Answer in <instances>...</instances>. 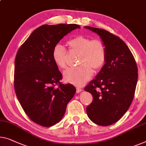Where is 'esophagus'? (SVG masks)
I'll return each mask as SVG.
<instances>
[{
    "label": "esophagus",
    "mask_w": 146,
    "mask_h": 146,
    "mask_svg": "<svg viewBox=\"0 0 146 146\" xmlns=\"http://www.w3.org/2000/svg\"><path fill=\"white\" fill-rule=\"evenodd\" d=\"M82 89L80 88H77V93H80V92H82Z\"/></svg>",
    "instance_id": "obj_1"
}]
</instances>
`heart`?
Returning a JSON list of instances; mask_svg holds the SVG:
<instances>
[{
    "instance_id": "obj_1",
    "label": "heart",
    "mask_w": 146,
    "mask_h": 146,
    "mask_svg": "<svg viewBox=\"0 0 146 146\" xmlns=\"http://www.w3.org/2000/svg\"><path fill=\"white\" fill-rule=\"evenodd\" d=\"M67 45L72 50L80 53V66L69 68L64 71V78L66 82L80 86L90 79L93 70H100L106 61V48L100 40L90 38L79 35L67 41ZM67 50L61 44L54 46L52 50V59L56 66L61 69L66 67Z\"/></svg>"
}]
</instances>
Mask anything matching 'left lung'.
<instances>
[{
	"mask_svg": "<svg viewBox=\"0 0 146 146\" xmlns=\"http://www.w3.org/2000/svg\"><path fill=\"white\" fill-rule=\"evenodd\" d=\"M98 35L106 48V61L101 70L84 90L92 95L86 108L93 123L109 126L118 121L129 110L138 80V67L128 46L108 31L86 26Z\"/></svg>",
	"mask_w": 146,
	"mask_h": 146,
	"instance_id": "obj_1",
	"label": "left lung"
}]
</instances>
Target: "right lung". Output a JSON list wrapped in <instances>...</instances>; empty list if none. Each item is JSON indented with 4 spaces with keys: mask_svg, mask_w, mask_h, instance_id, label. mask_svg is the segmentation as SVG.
Listing matches in <instances>:
<instances>
[{
    "mask_svg": "<svg viewBox=\"0 0 146 146\" xmlns=\"http://www.w3.org/2000/svg\"><path fill=\"white\" fill-rule=\"evenodd\" d=\"M77 24L43 25L36 28L17 52L14 88L30 119L42 127L62 120L76 92L71 84H61L62 74L52 59V50ZM58 85V87H56Z\"/></svg>",
    "mask_w": 146,
    "mask_h": 146,
    "instance_id": "1",
    "label": "right lung"
}]
</instances>
